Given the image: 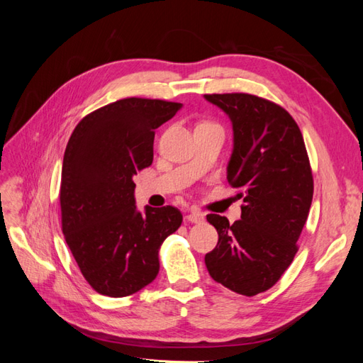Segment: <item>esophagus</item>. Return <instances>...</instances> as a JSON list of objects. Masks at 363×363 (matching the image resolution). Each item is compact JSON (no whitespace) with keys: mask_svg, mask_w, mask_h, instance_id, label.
Segmentation results:
<instances>
[{"mask_svg":"<svg viewBox=\"0 0 363 363\" xmlns=\"http://www.w3.org/2000/svg\"><path fill=\"white\" fill-rule=\"evenodd\" d=\"M188 221L189 223H194V224H201V223H204V215L201 213V212H191L189 215H188Z\"/></svg>","mask_w":363,"mask_h":363,"instance_id":"obj_1","label":"esophagus"}]
</instances>
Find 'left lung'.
<instances>
[{
  "label": "left lung",
  "instance_id": "1",
  "mask_svg": "<svg viewBox=\"0 0 363 363\" xmlns=\"http://www.w3.org/2000/svg\"><path fill=\"white\" fill-rule=\"evenodd\" d=\"M233 125L227 180L242 189L239 221L207 215L218 232L204 262L211 277L252 296L276 284L292 263L313 196V177L303 135L276 103L250 94L204 95Z\"/></svg>",
  "mask_w": 363,
  "mask_h": 363
}]
</instances>
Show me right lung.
Instances as JSON below:
<instances>
[{
  "mask_svg": "<svg viewBox=\"0 0 363 363\" xmlns=\"http://www.w3.org/2000/svg\"><path fill=\"white\" fill-rule=\"evenodd\" d=\"M180 103L124 98L84 116L63 156L62 232L87 283L121 298L159 274V248L182 225L179 208L138 211L133 175L152 162L155 130Z\"/></svg>",
  "mask_w": 363,
  "mask_h": 363,
  "instance_id": "add662e5",
  "label": "right lung"
}]
</instances>
